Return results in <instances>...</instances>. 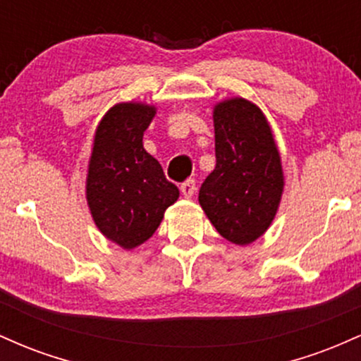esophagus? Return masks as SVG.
I'll return each instance as SVG.
<instances>
[{
  "instance_id": "esophagus-1",
  "label": "esophagus",
  "mask_w": 361,
  "mask_h": 361,
  "mask_svg": "<svg viewBox=\"0 0 361 361\" xmlns=\"http://www.w3.org/2000/svg\"><path fill=\"white\" fill-rule=\"evenodd\" d=\"M180 190L185 198H192L195 192H197V183H195V180H186L185 183L180 186Z\"/></svg>"
}]
</instances>
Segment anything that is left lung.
<instances>
[{"instance_id": "8db88e82", "label": "left lung", "mask_w": 361, "mask_h": 361, "mask_svg": "<svg viewBox=\"0 0 361 361\" xmlns=\"http://www.w3.org/2000/svg\"><path fill=\"white\" fill-rule=\"evenodd\" d=\"M215 169L198 202L217 233L246 246L267 233L283 193V169L271 127L255 103L229 98L214 109Z\"/></svg>"}]
</instances>
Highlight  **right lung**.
I'll return each instance as SVG.
<instances>
[{
    "instance_id": "add662e5",
    "label": "right lung",
    "mask_w": 361,
    "mask_h": 361,
    "mask_svg": "<svg viewBox=\"0 0 361 361\" xmlns=\"http://www.w3.org/2000/svg\"><path fill=\"white\" fill-rule=\"evenodd\" d=\"M154 115L156 106L146 103H117L94 132L86 200L100 233L123 250L146 243L180 197L144 149V132Z\"/></svg>"
}]
</instances>
